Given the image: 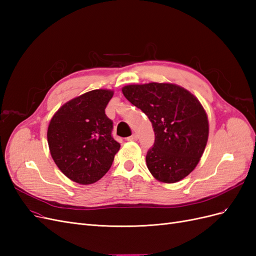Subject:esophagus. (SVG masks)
Returning a JSON list of instances; mask_svg holds the SVG:
<instances>
[{"instance_id": "34e87169", "label": "esophagus", "mask_w": 256, "mask_h": 256, "mask_svg": "<svg viewBox=\"0 0 256 256\" xmlns=\"http://www.w3.org/2000/svg\"><path fill=\"white\" fill-rule=\"evenodd\" d=\"M136 140H138V136L136 134L127 138V141H136Z\"/></svg>"}]
</instances>
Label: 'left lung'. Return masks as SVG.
I'll return each instance as SVG.
<instances>
[{
	"mask_svg": "<svg viewBox=\"0 0 256 256\" xmlns=\"http://www.w3.org/2000/svg\"><path fill=\"white\" fill-rule=\"evenodd\" d=\"M122 90L152 122L154 143L146 154L152 175L168 184L188 176L202 157L209 131L196 97L171 83L127 85Z\"/></svg>",
	"mask_w": 256,
	"mask_h": 256,
	"instance_id": "8db88e82",
	"label": "left lung"
}]
</instances>
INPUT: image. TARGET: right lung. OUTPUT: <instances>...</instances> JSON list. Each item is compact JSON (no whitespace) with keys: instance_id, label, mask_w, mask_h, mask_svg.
<instances>
[{"instance_id":"right-lung-1","label":"right lung","mask_w":256,"mask_h":256,"mask_svg":"<svg viewBox=\"0 0 256 256\" xmlns=\"http://www.w3.org/2000/svg\"><path fill=\"white\" fill-rule=\"evenodd\" d=\"M109 90H94L74 98L53 115L48 127L51 156L69 180L94 184L109 171L120 144L112 136L113 122L106 106Z\"/></svg>"}]
</instances>
